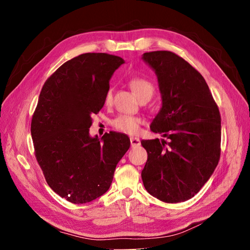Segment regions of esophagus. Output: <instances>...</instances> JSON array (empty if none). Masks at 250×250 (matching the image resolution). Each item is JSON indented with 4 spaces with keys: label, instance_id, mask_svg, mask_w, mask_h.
Listing matches in <instances>:
<instances>
[{
    "label": "esophagus",
    "instance_id": "obj_1",
    "mask_svg": "<svg viewBox=\"0 0 250 250\" xmlns=\"http://www.w3.org/2000/svg\"><path fill=\"white\" fill-rule=\"evenodd\" d=\"M129 141H130V145H132V147H138L141 145V141L138 138H130Z\"/></svg>",
    "mask_w": 250,
    "mask_h": 250
}]
</instances>
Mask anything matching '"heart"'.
<instances>
[{
  "mask_svg": "<svg viewBox=\"0 0 250 250\" xmlns=\"http://www.w3.org/2000/svg\"><path fill=\"white\" fill-rule=\"evenodd\" d=\"M128 85L130 89L133 90L136 96L141 99L144 96H153L154 94V85L152 82L145 78L136 77L130 79ZM105 104L110 105L112 103V92L108 91L106 95H105ZM142 124V120L137 116H129V115H120L117 116L115 120L112 122V126L118 130L127 135H135L139 132L140 125Z\"/></svg>",
  "mask_w": 250,
  "mask_h": 250,
  "instance_id": "1",
  "label": "heart"
}]
</instances>
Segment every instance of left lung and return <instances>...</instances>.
<instances>
[{"label":"left lung","instance_id":"left-lung-1","mask_svg":"<svg viewBox=\"0 0 250 250\" xmlns=\"http://www.w3.org/2000/svg\"><path fill=\"white\" fill-rule=\"evenodd\" d=\"M158 77L162 107L151 124L159 139L142 141L147 191L164 203L188 201L213 174L221 154V115L204 77L172 51L145 52Z\"/></svg>","mask_w":250,"mask_h":250}]
</instances>
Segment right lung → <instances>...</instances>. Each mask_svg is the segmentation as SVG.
<instances>
[{
  "instance_id": "1",
  "label": "right lung",
  "mask_w": 250,
  "mask_h": 250,
  "mask_svg": "<svg viewBox=\"0 0 250 250\" xmlns=\"http://www.w3.org/2000/svg\"><path fill=\"white\" fill-rule=\"evenodd\" d=\"M117 56L87 52L62 63L42 86L31 121L34 154L49 188L73 204L93 201L110 188L127 136L91 138L93 113L103 107Z\"/></svg>"
}]
</instances>
